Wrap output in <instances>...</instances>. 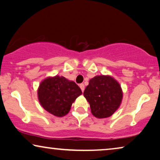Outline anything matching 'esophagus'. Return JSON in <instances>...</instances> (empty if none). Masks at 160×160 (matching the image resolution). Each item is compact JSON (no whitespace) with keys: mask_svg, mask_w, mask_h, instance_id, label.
Returning <instances> with one entry per match:
<instances>
[{"mask_svg":"<svg viewBox=\"0 0 160 160\" xmlns=\"http://www.w3.org/2000/svg\"><path fill=\"white\" fill-rule=\"evenodd\" d=\"M79 87H80L81 89H82V91L84 92V84H80Z\"/></svg>","mask_w":160,"mask_h":160,"instance_id":"obj_1","label":"esophagus"}]
</instances>
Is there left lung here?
<instances>
[{"instance_id": "8db88e82", "label": "left lung", "mask_w": 160, "mask_h": 160, "mask_svg": "<svg viewBox=\"0 0 160 160\" xmlns=\"http://www.w3.org/2000/svg\"><path fill=\"white\" fill-rule=\"evenodd\" d=\"M84 96L95 117H111L119 108L122 100V90L119 82L109 76H97L89 80Z\"/></svg>"}]
</instances>
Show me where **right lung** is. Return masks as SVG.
<instances>
[{"label": "right lung", "instance_id": "1", "mask_svg": "<svg viewBox=\"0 0 160 160\" xmlns=\"http://www.w3.org/2000/svg\"><path fill=\"white\" fill-rule=\"evenodd\" d=\"M82 93L75 82L59 76L47 78L38 89V100L43 108L58 117L69 112L72 103Z\"/></svg>", "mask_w": 160, "mask_h": 160}]
</instances>
